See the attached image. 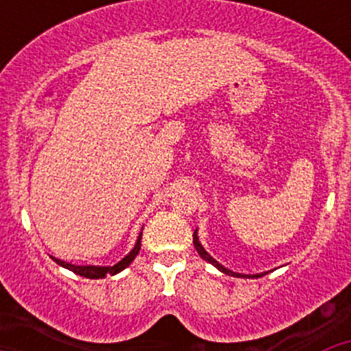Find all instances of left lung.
I'll use <instances>...</instances> for the list:
<instances>
[{"mask_svg": "<svg viewBox=\"0 0 351 351\" xmlns=\"http://www.w3.org/2000/svg\"><path fill=\"white\" fill-rule=\"evenodd\" d=\"M193 244H195V247H197L198 255L202 256L204 260H207V262H209V263H213V265H216V267H218L219 271H221V272H225V274H228V276H237V278H246V276H243V274H237V272H234V271H228V269H225V267H223L221 263H218V262H216V260H214L213 256H210L209 253H207V251L204 250V247H202V244L198 243L197 232H195V234H193ZM260 276H263V274H260ZM260 276H258V274H255V276H251V278H260ZM247 278H250V276H247Z\"/></svg>", "mask_w": 351, "mask_h": 351, "instance_id": "1", "label": "left lung"}]
</instances>
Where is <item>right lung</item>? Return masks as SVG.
<instances>
[{
    "instance_id": "obj_1",
    "label": "right lung",
    "mask_w": 351,
    "mask_h": 351,
    "mask_svg": "<svg viewBox=\"0 0 351 351\" xmlns=\"http://www.w3.org/2000/svg\"><path fill=\"white\" fill-rule=\"evenodd\" d=\"M141 241H142V234L138 235L135 247H133L128 255L121 260V262H117L116 265H112V267H96V265H71V263L63 262V260H58V258H52V260H54L56 263H60L61 267L68 269V271H71V272H75V274H79V276H84V278H89V280H100V278H105V274L114 276V274H117V272L123 271V269L128 267L130 263L133 262V258L138 255V251H141Z\"/></svg>"
}]
</instances>
